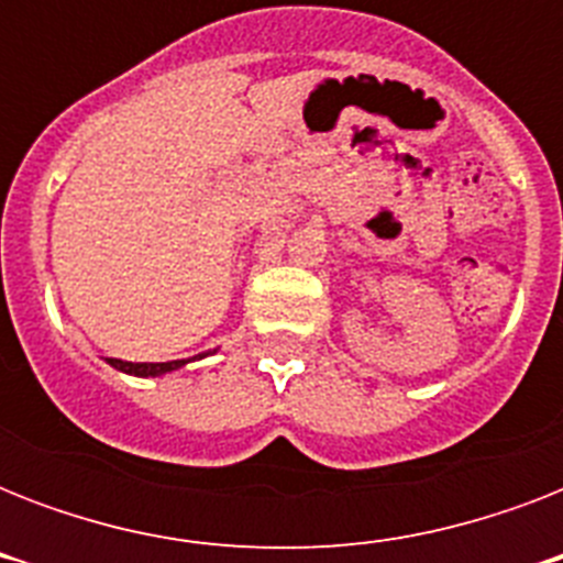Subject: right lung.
Returning a JSON list of instances; mask_svg holds the SVG:
<instances>
[{
  "instance_id": "right-lung-1",
  "label": "right lung",
  "mask_w": 563,
  "mask_h": 563,
  "mask_svg": "<svg viewBox=\"0 0 563 563\" xmlns=\"http://www.w3.org/2000/svg\"><path fill=\"white\" fill-rule=\"evenodd\" d=\"M207 353H201V360ZM189 360H175V362H122V360H108L110 368L122 371V374L131 376H163L172 374V371L184 368Z\"/></svg>"
}]
</instances>
